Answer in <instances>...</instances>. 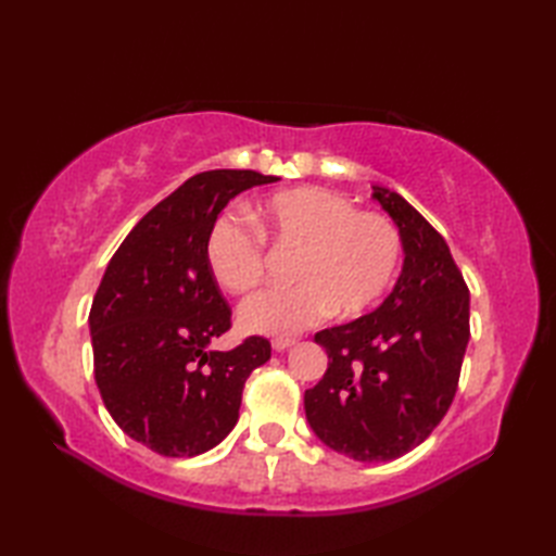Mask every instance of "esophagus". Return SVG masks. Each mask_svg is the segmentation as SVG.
I'll list each match as a JSON object with an SVG mask.
<instances>
[{
  "label": "esophagus",
  "instance_id": "1",
  "mask_svg": "<svg viewBox=\"0 0 556 556\" xmlns=\"http://www.w3.org/2000/svg\"><path fill=\"white\" fill-rule=\"evenodd\" d=\"M293 344H296V339H285V337H277L275 341H271V349H275V351H287V349H291Z\"/></svg>",
  "mask_w": 556,
  "mask_h": 556
}]
</instances>
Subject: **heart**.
Instances as JSON below:
<instances>
[{
  "mask_svg": "<svg viewBox=\"0 0 556 556\" xmlns=\"http://www.w3.org/2000/svg\"><path fill=\"white\" fill-rule=\"evenodd\" d=\"M253 229L219 215L207 231L205 260L217 285L248 296L265 279V245L296 253L289 277L296 285L271 289L241 308V327L253 334L289 337L325 315L358 317L380 303L399 277L404 239L382 212L358 210L346 195L317 186L267 195L251 212Z\"/></svg>",
  "mask_w": 556,
  "mask_h": 556,
  "instance_id": "1",
  "label": "heart"
}]
</instances>
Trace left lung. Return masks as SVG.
Instances as JSON below:
<instances>
[{
	"instance_id": "left-lung-1",
	"label": "left lung",
	"mask_w": 556,
	"mask_h": 556,
	"mask_svg": "<svg viewBox=\"0 0 556 556\" xmlns=\"http://www.w3.org/2000/svg\"><path fill=\"white\" fill-rule=\"evenodd\" d=\"M372 198L396 222L404 269L380 308L323 329L327 372L305 392V416L320 440L353 460L408 454L452 406L470 337V296L448 245L404 198Z\"/></svg>"
}]
</instances>
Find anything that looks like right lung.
I'll use <instances>...</instances> for the list:
<instances>
[{
  "label": "right lung",
  "mask_w": 556,
  "mask_h": 556,
  "mask_svg": "<svg viewBox=\"0 0 556 556\" xmlns=\"http://www.w3.org/2000/svg\"><path fill=\"white\" fill-rule=\"evenodd\" d=\"M277 181L253 169H212L184 181L116 248L90 308L96 382L119 428L160 456H198L239 420L243 384L271 356L248 337L207 351L231 329V308L205 260L219 212L245 188Z\"/></svg>",
  "instance_id": "right-lung-1"
}]
</instances>
